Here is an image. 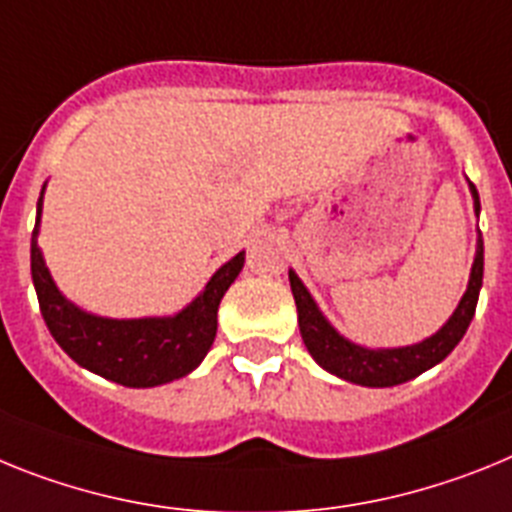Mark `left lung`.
I'll list each match as a JSON object with an SVG mask.
<instances>
[{"label": "left lung", "instance_id": "obj_1", "mask_svg": "<svg viewBox=\"0 0 512 512\" xmlns=\"http://www.w3.org/2000/svg\"><path fill=\"white\" fill-rule=\"evenodd\" d=\"M469 193L471 201H474V213L479 219V193L474 188V182H469ZM482 275L484 242L482 231H477V252H474L469 283H466L459 306L453 309L448 322L435 335L425 337L415 345H402V348H366V345L348 340L332 327L330 319L324 317L309 288L296 275V270H288V281H291L293 301H296V311H299L301 340H304L311 358L337 379L358 386H371V389H384V386L404 384V381L415 379L428 368L438 366L459 345L461 337L469 330V322L474 319V311H477Z\"/></svg>", "mask_w": 512, "mask_h": 512}]
</instances>
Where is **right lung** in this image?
<instances>
[{
    "instance_id": "1",
    "label": "right lung",
    "mask_w": 512,
    "mask_h": 512,
    "mask_svg": "<svg viewBox=\"0 0 512 512\" xmlns=\"http://www.w3.org/2000/svg\"><path fill=\"white\" fill-rule=\"evenodd\" d=\"M43 193L35 208V229L30 239V273L38 293L41 314L53 340L71 361L102 379L131 389H149L188 376L201 366L219 327V304L244 268V252L224 262L211 281L188 306L170 317L113 319L84 311L69 301L53 281L38 247Z\"/></svg>"
}]
</instances>
